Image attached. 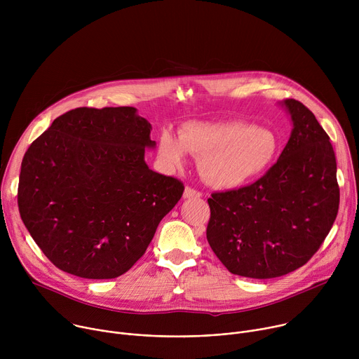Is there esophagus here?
I'll list each match as a JSON object with an SVG mask.
<instances>
[{"mask_svg": "<svg viewBox=\"0 0 359 359\" xmlns=\"http://www.w3.org/2000/svg\"><path fill=\"white\" fill-rule=\"evenodd\" d=\"M183 197L184 198H194V197H201V193L190 186H186L184 189V193H183Z\"/></svg>", "mask_w": 359, "mask_h": 359, "instance_id": "34e87169", "label": "esophagus"}]
</instances>
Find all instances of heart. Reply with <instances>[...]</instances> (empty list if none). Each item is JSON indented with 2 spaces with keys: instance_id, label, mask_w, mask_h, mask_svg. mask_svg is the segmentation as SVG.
I'll use <instances>...</instances> for the list:
<instances>
[{
  "instance_id": "1",
  "label": "heart",
  "mask_w": 359,
  "mask_h": 359,
  "mask_svg": "<svg viewBox=\"0 0 359 359\" xmlns=\"http://www.w3.org/2000/svg\"><path fill=\"white\" fill-rule=\"evenodd\" d=\"M280 143L264 126L243 122H187L176 136L165 129L159 136L162 162L176 170L187 165V153L198 159V172L209 186L233 190L264 175L273 165Z\"/></svg>"
}]
</instances>
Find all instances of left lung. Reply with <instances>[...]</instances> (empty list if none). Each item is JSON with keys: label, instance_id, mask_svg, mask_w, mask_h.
I'll list each match as a JSON object with an SVG mask.
<instances>
[{"label": "left lung", "instance_id": "8db88e82", "mask_svg": "<svg viewBox=\"0 0 359 359\" xmlns=\"http://www.w3.org/2000/svg\"><path fill=\"white\" fill-rule=\"evenodd\" d=\"M283 104L294 128L277 163L252 184L208 200V241L236 276L264 280L302 267L337 219L339 187L330 136L299 100Z\"/></svg>", "mask_w": 359, "mask_h": 359}]
</instances>
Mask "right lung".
<instances>
[{"mask_svg": "<svg viewBox=\"0 0 359 359\" xmlns=\"http://www.w3.org/2000/svg\"><path fill=\"white\" fill-rule=\"evenodd\" d=\"M150 123L132 107L76 108L25 151L18 209L34 241L60 270L116 278L144 254L184 186L147 168Z\"/></svg>", "mask_w": 359, "mask_h": 359, "instance_id": "1", "label": "right lung"}]
</instances>
